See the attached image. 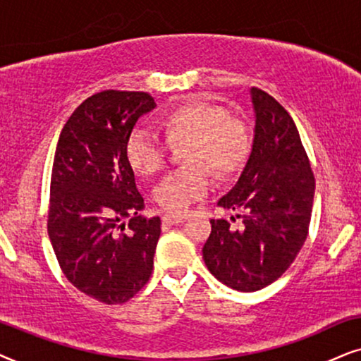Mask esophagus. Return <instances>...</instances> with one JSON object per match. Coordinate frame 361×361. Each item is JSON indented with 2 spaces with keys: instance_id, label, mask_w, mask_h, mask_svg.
<instances>
[{
  "instance_id": "esophagus-1",
  "label": "esophagus",
  "mask_w": 361,
  "mask_h": 361,
  "mask_svg": "<svg viewBox=\"0 0 361 361\" xmlns=\"http://www.w3.org/2000/svg\"><path fill=\"white\" fill-rule=\"evenodd\" d=\"M188 219V214H165L163 216V224L166 226H173V224H180V223H185V221Z\"/></svg>"
}]
</instances>
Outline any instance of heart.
<instances>
[{
	"label": "heart",
	"mask_w": 361,
	"mask_h": 361,
	"mask_svg": "<svg viewBox=\"0 0 361 361\" xmlns=\"http://www.w3.org/2000/svg\"><path fill=\"white\" fill-rule=\"evenodd\" d=\"M158 123L169 143L188 142L185 158L191 165L170 171L155 188L158 204L175 213L186 211L209 193L211 168L219 175H231L241 168L251 150L247 123L208 100H186L166 110ZM166 142L147 128H133L125 142V158L133 171L153 176L166 165Z\"/></svg>",
	"instance_id": "heart-1"
}]
</instances>
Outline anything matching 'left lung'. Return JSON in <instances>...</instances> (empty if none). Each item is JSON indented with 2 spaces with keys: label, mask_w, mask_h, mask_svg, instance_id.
Here are the masks:
<instances>
[{
  "label": "left lung",
  "mask_w": 361,
  "mask_h": 361,
  "mask_svg": "<svg viewBox=\"0 0 361 361\" xmlns=\"http://www.w3.org/2000/svg\"><path fill=\"white\" fill-rule=\"evenodd\" d=\"M256 112L252 152L238 183L218 201L239 211L241 229L211 219L203 247L209 272L241 292L261 290L284 274L309 234L315 176L290 114L252 87ZM234 221V218H231Z\"/></svg>",
  "instance_id": "8db88e82"
}]
</instances>
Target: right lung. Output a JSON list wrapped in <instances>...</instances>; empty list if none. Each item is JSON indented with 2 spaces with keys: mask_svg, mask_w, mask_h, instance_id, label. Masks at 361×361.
<instances>
[{
  "mask_svg": "<svg viewBox=\"0 0 361 361\" xmlns=\"http://www.w3.org/2000/svg\"><path fill=\"white\" fill-rule=\"evenodd\" d=\"M155 105L148 92L90 95L72 112L56 147L47 234L67 281L107 305L132 299L153 271L161 221L140 214L145 201L125 142Z\"/></svg>",
  "mask_w": 361,
  "mask_h": 361,
  "instance_id": "right-lung-1",
  "label": "right lung"
}]
</instances>
